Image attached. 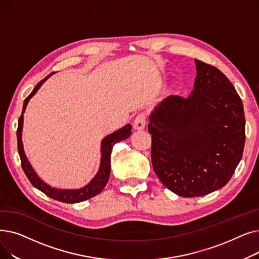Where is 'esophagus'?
<instances>
[{"label": "esophagus", "instance_id": "esophagus-1", "mask_svg": "<svg viewBox=\"0 0 259 259\" xmlns=\"http://www.w3.org/2000/svg\"><path fill=\"white\" fill-rule=\"evenodd\" d=\"M146 126V114L139 113L133 121V128L135 130H142Z\"/></svg>", "mask_w": 259, "mask_h": 259}]
</instances>
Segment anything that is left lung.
<instances>
[{"label":"left lung","instance_id":"obj_1","mask_svg":"<svg viewBox=\"0 0 259 259\" xmlns=\"http://www.w3.org/2000/svg\"><path fill=\"white\" fill-rule=\"evenodd\" d=\"M195 65L191 94L166 98L148 125L154 172L183 197L202 196L226 186L246 141L243 106L234 86L216 67L199 60Z\"/></svg>","mask_w":259,"mask_h":259}]
</instances>
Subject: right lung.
<instances>
[{"label": "right lung", "mask_w": 259, "mask_h": 259, "mask_svg": "<svg viewBox=\"0 0 259 259\" xmlns=\"http://www.w3.org/2000/svg\"><path fill=\"white\" fill-rule=\"evenodd\" d=\"M50 73L48 76H46L44 79L38 81L37 85L34 87L32 92L27 97L24 101L23 105V111L22 115L19 118V124H18V131H17V137H18V150L19 154L21 157V165L22 168L26 174L27 178L30 181L33 187L38 189L39 191H42L45 193L47 196L62 201V202H67V203H75L79 201H84L87 200L95 195H98L103 191V189L105 188L108 180H109V175H110V170H111V164H110V157H111V152H112V148L114 144L120 142V141H125L127 140L130 135H131V128L132 126L130 124L126 125L125 127H122L115 132L107 135V137L102 141L101 145V152H102V157H101V166L99 169V172L97 175L94 176L92 181L85 186L84 188H80L77 190H62V189H54L48 186L46 183H44L42 180H40L32 167L30 166L28 159H27L24 149H23V143H22V128H23V113L26 109L27 104H28L29 100L33 97V95L36 93V91L39 89V87L42 86L44 81L51 75Z\"/></svg>", "instance_id": "1"}]
</instances>
